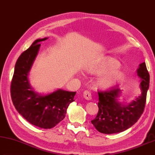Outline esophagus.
<instances>
[{"mask_svg":"<svg viewBox=\"0 0 155 155\" xmlns=\"http://www.w3.org/2000/svg\"><path fill=\"white\" fill-rule=\"evenodd\" d=\"M83 96L86 100H91L92 99L91 92L88 91H85L84 92Z\"/></svg>","mask_w":155,"mask_h":155,"instance_id":"obj_1","label":"esophagus"}]
</instances>
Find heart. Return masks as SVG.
I'll return each mask as SVG.
<instances>
[{
  "mask_svg": "<svg viewBox=\"0 0 155 155\" xmlns=\"http://www.w3.org/2000/svg\"><path fill=\"white\" fill-rule=\"evenodd\" d=\"M120 66V62L117 60L106 57L97 64L88 67V71L94 73L108 72L101 76L98 80L99 86L103 88H108L116 84L123 78V72L118 70Z\"/></svg>",
  "mask_w": 155,
  "mask_h": 155,
  "instance_id": "heart-1",
  "label": "heart"
}]
</instances>
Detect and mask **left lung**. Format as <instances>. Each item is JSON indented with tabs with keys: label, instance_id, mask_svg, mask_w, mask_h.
<instances>
[{
	"label": "left lung",
	"instance_id": "obj_1",
	"mask_svg": "<svg viewBox=\"0 0 155 155\" xmlns=\"http://www.w3.org/2000/svg\"><path fill=\"white\" fill-rule=\"evenodd\" d=\"M137 75L141 78L142 94L127 105H121L117 100L120 95L118 86L109 90L98 91L99 111L96 118L91 120L97 131L105 134L124 131L139 120L144 110L146 94L149 87V75L145 62L140 64Z\"/></svg>",
	"mask_w": 155,
	"mask_h": 155
}]
</instances>
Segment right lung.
Returning <instances> with one entry per match:
<instances>
[{"label": "right lung", "instance_id": "1", "mask_svg": "<svg viewBox=\"0 0 155 155\" xmlns=\"http://www.w3.org/2000/svg\"><path fill=\"white\" fill-rule=\"evenodd\" d=\"M47 39L35 40L21 53L15 63L11 84V97L15 109L30 123L43 129L53 128L63 120L76 94L59 89L47 95H39L30 86L28 72L37 55L39 43Z\"/></svg>", "mask_w": 155, "mask_h": 155}]
</instances>
